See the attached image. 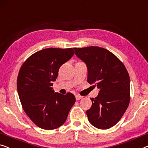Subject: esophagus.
<instances>
[{
  "label": "esophagus",
  "mask_w": 148,
  "mask_h": 148,
  "mask_svg": "<svg viewBox=\"0 0 148 148\" xmlns=\"http://www.w3.org/2000/svg\"><path fill=\"white\" fill-rule=\"evenodd\" d=\"M75 97H76V100H80V99L82 98V96H79V95H76V96H75Z\"/></svg>",
  "instance_id": "1"
}]
</instances>
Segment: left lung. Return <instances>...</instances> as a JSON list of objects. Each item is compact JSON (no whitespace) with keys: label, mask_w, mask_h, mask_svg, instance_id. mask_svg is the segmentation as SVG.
I'll use <instances>...</instances> for the list:
<instances>
[{"label":"left lung","mask_w":148,"mask_h":148,"mask_svg":"<svg viewBox=\"0 0 148 148\" xmlns=\"http://www.w3.org/2000/svg\"><path fill=\"white\" fill-rule=\"evenodd\" d=\"M75 54L86 64L88 82L99 90L86 114L96 128L113 127L122 118L130 100V80L123 64L109 50L98 46L74 48Z\"/></svg>","instance_id":"1"}]
</instances>
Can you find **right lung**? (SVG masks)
I'll return each mask as SVG.
<instances>
[{
	"mask_svg": "<svg viewBox=\"0 0 148 148\" xmlns=\"http://www.w3.org/2000/svg\"><path fill=\"white\" fill-rule=\"evenodd\" d=\"M74 54L72 48H49L36 52L20 69L17 91L25 113L37 126L46 130L64 124L76 98L68 92H54L52 82L59 68Z\"/></svg>",
	"mask_w": 148,
	"mask_h": 148,
	"instance_id": "obj_1",
	"label": "right lung"
}]
</instances>
